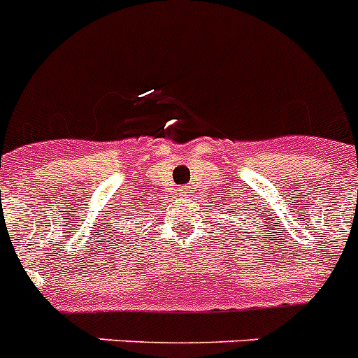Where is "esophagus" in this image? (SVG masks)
Instances as JSON below:
<instances>
[{"instance_id": "34e87169", "label": "esophagus", "mask_w": 358, "mask_h": 358, "mask_svg": "<svg viewBox=\"0 0 358 358\" xmlns=\"http://www.w3.org/2000/svg\"><path fill=\"white\" fill-rule=\"evenodd\" d=\"M177 192H179V194H181V195H188V194H192V192H189L188 186H182V188H179V189H177Z\"/></svg>"}]
</instances>
